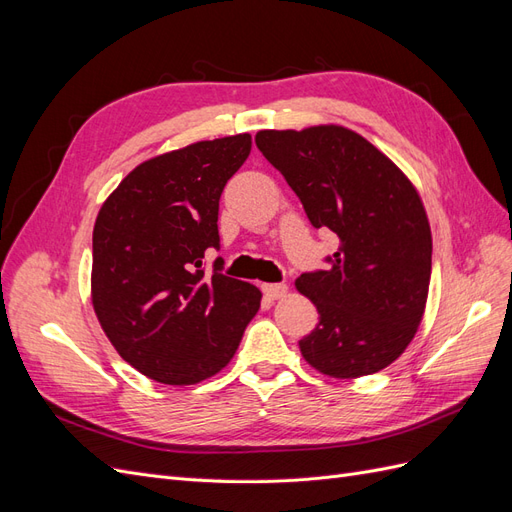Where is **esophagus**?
<instances>
[{"label": "esophagus", "instance_id": "esophagus-1", "mask_svg": "<svg viewBox=\"0 0 512 512\" xmlns=\"http://www.w3.org/2000/svg\"><path fill=\"white\" fill-rule=\"evenodd\" d=\"M262 292H265V297L275 301V299L286 297L288 286L286 284H262Z\"/></svg>", "mask_w": 512, "mask_h": 512}]
</instances>
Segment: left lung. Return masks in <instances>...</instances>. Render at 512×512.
Wrapping results in <instances>:
<instances>
[{"label": "left lung", "mask_w": 512, "mask_h": 512, "mask_svg": "<svg viewBox=\"0 0 512 512\" xmlns=\"http://www.w3.org/2000/svg\"><path fill=\"white\" fill-rule=\"evenodd\" d=\"M256 147L312 226L339 237L329 269L297 280L320 314L299 342L303 359L339 380L376 374L408 348L423 320L431 230L421 196L380 149L342 126L260 130Z\"/></svg>", "instance_id": "1"}]
</instances>
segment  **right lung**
Segmentation results:
<instances>
[{"instance_id":"1","label":"right lung","mask_w":512,"mask_h":512,"mask_svg":"<svg viewBox=\"0 0 512 512\" xmlns=\"http://www.w3.org/2000/svg\"><path fill=\"white\" fill-rule=\"evenodd\" d=\"M252 136L200 141L138 164L104 200L94 226L91 303L123 361L162 384H196L235 356L262 294L203 269L220 250L226 181Z\"/></svg>"}]
</instances>
